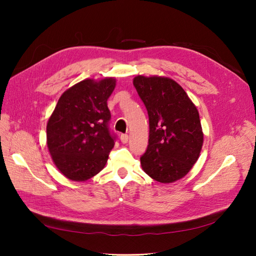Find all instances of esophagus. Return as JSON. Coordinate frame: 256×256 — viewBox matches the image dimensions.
Masks as SVG:
<instances>
[{
    "mask_svg": "<svg viewBox=\"0 0 256 256\" xmlns=\"http://www.w3.org/2000/svg\"><path fill=\"white\" fill-rule=\"evenodd\" d=\"M128 138H129L128 134H122V136H120V141H122L124 144L128 142Z\"/></svg>",
    "mask_w": 256,
    "mask_h": 256,
    "instance_id": "1",
    "label": "esophagus"
}]
</instances>
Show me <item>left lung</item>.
Segmentation results:
<instances>
[{
  "label": "left lung",
  "mask_w": 256,
  "mask_h": 256,
  "mask_svg": "<svg viewBox=\"0 0 256 256\" xmlns=\"http://www.w3.org/2000/svg\"><path fill=\"white\" fill-rule=\"evenodd\" d=\"M134 85L150 120V138L141 157L144 172L168 184L180 180L198 159L203 131L196 106L174 80L138 76Z\"/></svg>",
  "instance_id": "8db88e82"
}]
</instances>
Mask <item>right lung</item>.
Listing matches in <instances>:
<instances>
[{
	"instance_id": "right-lung-1",
	"label": "right lung",
	"mask_w": 256,
	"mask_h": 256,
	"mask_svg": "<svg viewBox=\"0 0 256 256\" xmlns=\"http://www.w3.org/2000/svg\"><path fill=\"white\" fill-rule=\"evenodd\" d=\"M116 80L86 79L63 92L47 124V145L60 172L88 180L104 168L115 144L108 98Z\"/></svg>"
}]
</instances>
